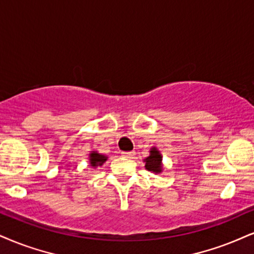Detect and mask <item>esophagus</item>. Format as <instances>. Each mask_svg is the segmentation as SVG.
Masks as SVG:
<instances>
[{
    "label": "esophagus",
    "instance_id": "34e87169",
    "mask_svg": "<svg viewBox=\"0 0 254 254\" xmlns=\"http://www.w3.org/2000/svg\"><path fill=\"white\" fill-rule=\"evenodd\" d=\"M134 154H135L134 152H122L121 153V155L124 156V158H133Z\"/></svg>",
    "mask_w": 254,
    "mask_h": 254
}]
</instances>
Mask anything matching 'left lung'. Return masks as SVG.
Returning <instances> with one entry per match:
<instances>
[{
  "label": "left lung",
  "instance_id": "8db88e82",
  "mask_svg": "<svg viewBox=\"0 0 254 254\" xmlns=\"http://www.w3.org/2000/svg\"><path fill=\"white\" fill-rule=\"evenodd\" d=\"M145 162V168L152 173L159 174L164 170V164H162V155L160 151L156 147H152L149 149V155L143 159Z\"/></svg>",
  "mask_w": 254,
  "mask_h": 254
}]
</instances>
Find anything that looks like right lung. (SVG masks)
I'll return each instance as SVG.
<instances>
[{
  "instance_id": "right-lung-1",
  "label": "right lung",
  "mask_w": 254,
  "mask_h": 254,
  "mask_svg": "<svg viewBox=\"0 0 254 254\" xmlns=\"http://www.w3.org/2000/svg\"><path fill=\"white\" fill-rule=\"evenodd\" d=\"M107 156L101 154V153L96 152V151H92L89 153V156H88V160H89V164L92 166L93 168H96L99 167V166H102L103 162L107 161Z\"/></svg>"
}]
</instances>
